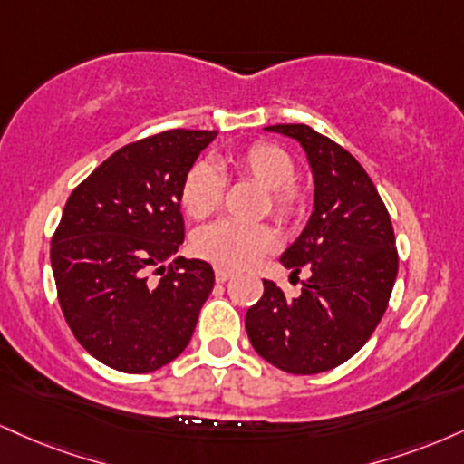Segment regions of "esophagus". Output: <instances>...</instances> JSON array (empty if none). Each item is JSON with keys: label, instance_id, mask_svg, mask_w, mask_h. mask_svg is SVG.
Returning a JSON list of instances; mask_svg holds the SVG:
<instances>
[{"label": "esophagus", "instance_id": "obj_1", "mask_svg": "<svg viewBox=\"0 0 464 464\" xmlns=\"http://www.w3.org/2000/svg\"><path fill=\"white\" fill-rule=\"evenodd\" d=\"M231 278V272L225 270V267H216V281L218 283H227Z\"/></svg>", "mask_w": 464, "mask_h": 464}]
</instances>
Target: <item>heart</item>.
Returning <instances> with one entry per match:
<instances>
[{
  "label": "heart",
  "mask_w": 464,
  "mask_h": 464,
  "mask_svg": "<svg viewBox=\"0 0 464 464\" xmlns=\"http://www.w3.org/2000/svg\"><path fill=\"white\" fill-rule=\"evenodd\" d=\"M228 164L237 175L256 183L267 192L270 211L278 220H298L304 211V192L295 186V164L287 150L270 142H255ZM225 197V177L209 161H197L181 183V205L188 216L203 220L220 208ZM278 237L267 225L244 227L236 222H216L194 233V253L211 264L242 270L255 266L261 256L276 248Z\"/></svg>",
  "instance_id": "heart-1"
}]
</instances>
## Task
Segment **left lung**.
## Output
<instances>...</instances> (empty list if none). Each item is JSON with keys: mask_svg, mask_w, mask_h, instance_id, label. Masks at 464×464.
I'll use <instances>...</instances> for the list:
<instances>
[{"mask_svg": "<svg viewBox=\"0 0 464 464\" xmlns=\"http://www.w3.org/2000/svg\"><path fill=\"white\" fill-rule=\"evenodd\" d=\"M266 130L298 140L314 172V214L281 255L292 276L303 267L311 276L298 298L264 281L246 333L267 362L309 376L342 365L376 331L398 276V248L381 194L348 150L309 125Z\"/></svg>", "mask_w": 464, "mask_h": 464, "instance_id": "left-lung-1", "label": "left lung"}]
</instances>
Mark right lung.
Wrapping results in <instances>:
<instances>
[{
	"instance_id": "obj_1",
	"label": "right lung",
	"mask_w": 464,
	"mask_h": 464,
	"mask_svg": "<svg viewBox=\"0 0 464 464\" xmlns=\"http://www.w3.org/2000/svg\"><path fill=\"white\" fill-rule=\"evenodd\" d=\"M216 136L170 130L127 144L66 200L52 237L58 300L77 342L111 370L155 372L192 339L214 270L200 259L164 261L186 233L183 177Z\"/></svg>"
}]
</instances>
